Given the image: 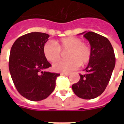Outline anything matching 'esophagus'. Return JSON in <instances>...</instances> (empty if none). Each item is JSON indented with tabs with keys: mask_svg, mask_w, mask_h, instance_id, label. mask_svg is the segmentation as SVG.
<instances>
[{
	"mask_svg": "<svg viewBox=\"0 0 124 124\" xmlns=\"http://www.w3.org/2000/svg\"><path fill=\"white\" fill-rule=\"evenodd\" d=\"M61 75H64V76H68L70 75V74H68V73H61Z\"/></svg>",
	"mask_w": 124,
	"mask_h": 124,
	"instance_id": "esophagus-1",
	"label": "esophagus"
}]
</instances>
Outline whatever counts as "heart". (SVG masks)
Returning a JSON list of instances; mask_svg holds the SVG:
<instances>
[{"mask_svg":"<svg viewBox=\"0 0 124 124\" xmlns=\"http://www.w3.org/2000/svg\"><path fill=\"white\" fill-rule=\"evenodd\" d=\"M62 51H68L67 60H60L54 63L52 68L57 72L70 73L82 65L88 63L92 56L91 46L82 42L78 37L70 36L62 38L58 42L48 41L43 46L44 56L48 61L54 62L59 60Z\"/></svg>","mask_w":124,"mask_h":124,"instance_id":"heart-1","label":"heart"}]
</instances>
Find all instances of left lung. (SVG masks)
<instances>
[{
    "label": "left lung",
    "mask_w": 124,
    "mask_h": 124,
    "mask_svg": "<svg viewBox=\"0 0 124 124\" xmlns=\"http://www.w3.org/2000/svg\"><path fill=\"white\" fill-rule=\"evenodd\" d=\"M81 34L90 42L92 56L84 70L86 74H80V80L72 88L78 97L91 100L101 95L106 88L114 69L116 57L108 38L93 32Z\"/></svg>",
    "instance_id": "8db88e82"
}]
</instances>
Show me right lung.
I'll return each mask as SVG.
<instances>
[{
  "mask_svg": "<svg viewBox=\"0 0 124 124\" xmlns=\"http://www.w3.org/2000/svg\"><path fill=\"white\" fill-rule=\"evenodd\" d=\"M50 36L35 32L20 36L10 52L8 66L18 92L31 101L46 99L54 91L60 74L43 70L51 66L43 53Z\"/></svg>",
  "mask_w": 124,
  "mask_h": 124,
  "instance_id": "add662e5",
  "label": "right lung"
}]
</instances>
